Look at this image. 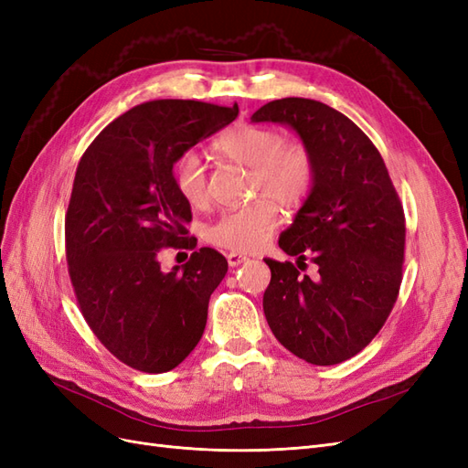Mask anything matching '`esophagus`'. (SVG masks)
<instances>
[{"mask_svg":"<svg viewBox=\"0 0 468 468\" xmlns=\"http://www.w3.org/2000/svg\"><path fill=\"white\" fill-rule=\"evenodd\" d=\"M226 260H229L230 267H238L239 263L248 261V256H244V253H238V251H230L229 256H226Z\"/></svg>","mask_w":468,"mask_h":468,"instance_id":"obj_1","label":"esophagus"}]
</instances>
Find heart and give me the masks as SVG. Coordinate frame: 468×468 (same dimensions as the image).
Here are the masks:
<instances>
[{"label": "heart", "instance_id": "obj_1", "mask_svg": "<svg viewBox=\"0 0 468 468\" xmlns=\"http://www.w3.org/2000/svg\"><path fill=\"white\" fill-rule=\"evenodd\" d=\"M215 152L226 160L242 164L251 172V193L256 201L224 210L212 220L207 242L232 251H251L265 244L281 220V208H299L314 193L318 164L314 152L303 140H285L271 126L238 124L222 133ZM172 179L179 197L193 208L208 201L205 165L199 154L183 152L174 162Z\"/></svg>", "mask_w": 468, "mask_h": 468}]
</instances>
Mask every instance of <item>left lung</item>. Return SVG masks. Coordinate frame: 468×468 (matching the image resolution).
I'll return each mask as SVG.
<instances>
[{
  "label": "left lung",
  "instance_id": "left-lung-1",
  "mask_svg": "<svg viewBox=\"0 0 468 468\" xmlns=\"http://www.w3.org/2000/svg\"><path fill=\"white\" fill-rule=\"evenodd\" d=\"M287 124L314 152V193L279 248L291 261L265 260L271 281L263 313L296 357L335 365L371 344L399 299L406 220L385 160L359 126L314 99L269 101L251 122ZM317 265L303 276L305 260Z\"/></svg>",
  "mask_w": 468,
  "mask_h": 468
}]
</instances>
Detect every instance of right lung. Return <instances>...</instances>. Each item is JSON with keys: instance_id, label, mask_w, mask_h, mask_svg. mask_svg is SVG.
Masks as SVG:
<instances>
[{"instance_id": "add662e5", "label": "right lung", "mask_w": 468, "mask_h": 468, "mask_svg": "<svg viewBox=\"0 0 468 468\" xmlns=\"http://www.w3.org/2000/svg\"><path fill=\"white\" fill-rule=\"evenodd\" d=\"M236 117V103L155 99L107 124L78 164L64 224L68 273L91 332L136 371H172L189 356L229 271L212 248L169 273L158 253L197 246L174 162Z\"/></svg>"}]
</instances>
